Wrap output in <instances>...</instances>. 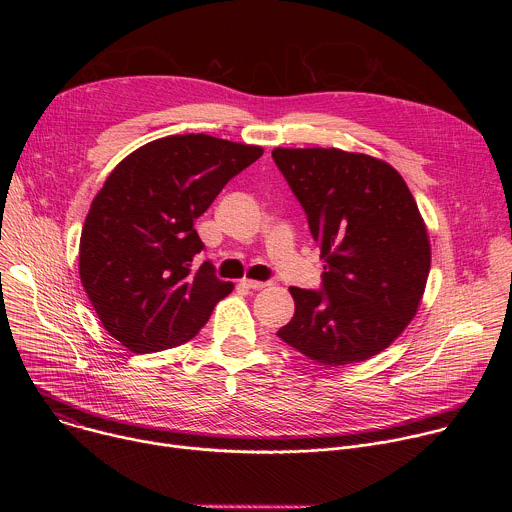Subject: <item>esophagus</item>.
Listing matches in <instances>:
<instances>
[{
  "mask_svg": "<svg viewBox=\"0 0 512 512\" xmlns=\"http://www.w3.org/2000/svg\"><path fill=\"white\" fill-rule=\"evenodd\" d=\"M241 285L243 287H247V289H263V287H267L269 283L267 281H257V279H241Z\"/></svg>",
  "mask_w": 512,
  "mask_h": 512,
  "instance_id": "1",
  "label": "esophagus"
}]
</instances>
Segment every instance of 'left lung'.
I'll use <instances>...</instances> for the list:
<instances>
[{
  "instance_id": "8db88e82",
  "label": "left lung",
  "mask_w": 512,
  "mask_h": 512,
  "mask_svg": "<svg viewBox=\"0 0 512 512\" xmlns=\"http://www.w3.org/2000/svg\"><path fill=\"white\" fill-rule=\"evenodd\" d=\"M271 156L326 261L318 291L289 287L296 312L277 336L328 367L379 354L413 320L429 275L415 198L393 166L367 154L275 148Z\"/></svg>"
}]
</instances>
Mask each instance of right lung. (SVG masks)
<instances>
[{
    "instance_id": "1",
    "label": "right lung",
    "mask_w": 512,
    "mask_h": 512,
    "mask_svg": "<svg viewBox=\"0 0 512 512\" xmlns=\"http://www.w3.org/2000/svg\"><path fill=\"white\" fill-rule=\"evenodd\" d=\"M263 156L204 133L141 145L109 174L85 218L79 273L105 330L133 352L194 338L233 291L214 275L194 221L227 182Z\"/></svg>"
}]
</instances>
